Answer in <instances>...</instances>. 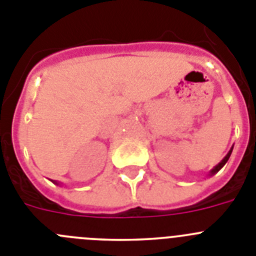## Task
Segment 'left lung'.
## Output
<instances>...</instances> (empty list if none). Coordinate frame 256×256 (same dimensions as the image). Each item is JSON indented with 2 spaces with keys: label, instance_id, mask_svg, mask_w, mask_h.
<instances>
[{
  "label": "left lung",
  "instance_id": "8db88e82",
  "mask_svg": "<svg viewBox=\"0 0 256 256\" xmlns=\"http://www.w3.org/2000/svg\"><path fill=\"white\" fill-rule=\"evenodd\" d=\"M232 150H234V148H230V150L228 151V154H227V155H226L224 158H223V160H222L220 162H218V164H216V166H214V168H212V170L209 172V177H212V176H214V174H216V173H218V172L220 170V169L223 168V166H224V165H226V162H228V159H230V154H232Z\"/></svg>",
  "mask_w": 256,
  "mask_h": 256
}]
</instances>
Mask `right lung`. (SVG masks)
I'll return each instance as SVG.
<instances>
[{"mask_svg":"<svg viewBox=\"0 0 256 256\" xmlns=\"http://www.w3.org/2000/svg\"><path fill=\"white\" fill-rule=\"evenodd\" d=\"M52 182L55 183V184H58H58H60V183H58V182H56V180H52Z\"/></svg>","mask_w":256,"mask_h":256,"instance_id":"add662e5","label":"right lung"}]
</instances>
